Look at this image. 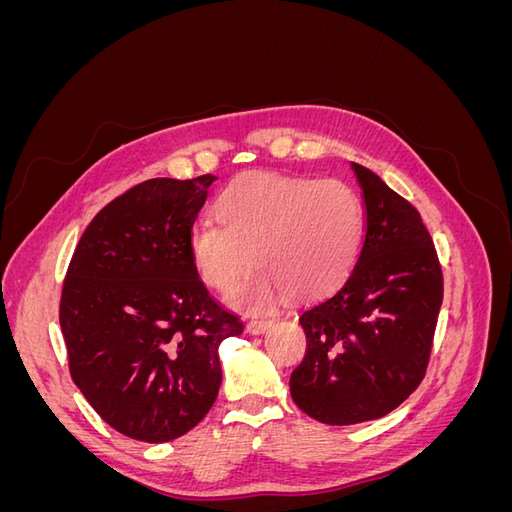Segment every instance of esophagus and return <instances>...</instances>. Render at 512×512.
<instances>
[{
    "mask_svg": "<svg viewBox=\"0 0 512 512\" xmlns=\"http://www.w3.org/2000/svg\"><path fill=\"white\" fill-rule=\"evenodd\" d=\"M271 324H273V320H265V318L250 320V322H247V331H250L252 335H260V333H265L271 327Z\"/></svg>",
    "mask_w": 512,
    "mask_h": 512,
    "instance_id": "1",
    "label": "esophagus"
}]
</instances>
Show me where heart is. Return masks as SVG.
<instances>
[{
  "mask_svg": "<svg viewBox=\"0 0 512 512\" xmlns=\"http://www.w3.org/2000/svg\"><path fill=\"white\" fill-rule=\"evenodd\" d=\"M215 218L190 232L194 265L222 292L256 265L265 269L269 275L232 294L245 309L269 305L280 290L297 299L333 290L352 271L365 237L361 196L342 179L247 173L220 192Z\"/></svg>",
  "mask_w": 512,
  "mask_h": 512,
  "instance_id": "1",
  "label": "heart"
}]
</instances>
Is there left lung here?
<instances>
[{
	"mask_svg": "<svg viewBox=\"0 0 512 512\" xmlns=\"http://www.w3.org/2000/svg\"><path fill=\"white\" fill-rule=\"evenodd\" d=\"M365 239L346 282L301 309L307 337L290 395L327 425L374 421L421 384L442 305V269L418 211L354 164Z\"/></svg>",
	"mask_w": 512,
	"mask_h": 512,
	"instance_id": "left-lung-1",
	"label": "left lung"
}]
</instances>
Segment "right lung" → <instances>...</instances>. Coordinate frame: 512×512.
Listing matches in <instances>:
<instances>
[{
	"mask_svg": "<svg viewBox=\"0 0 512 512\" xmlns=\"http://www.w3.org/2000/svg\"><path fill=\"white\" fill-rule=\"evenodd\" d=\"M215 179L138 183L89 222L70 260L59 324L72 380L134 440L170 442L203 421L222 384L220 344L243 333L190 252Z\"/></svg>",
	"mask_w": 512,
	"mask_h": 512,
	"instance_id": "add662e5",
	"label": "right lung"
}]
</instances>
